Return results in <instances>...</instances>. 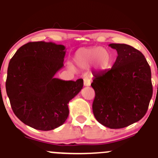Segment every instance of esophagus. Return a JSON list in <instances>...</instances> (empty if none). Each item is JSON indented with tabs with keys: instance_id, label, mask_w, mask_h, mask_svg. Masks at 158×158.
<instances>
[{
	"instance_id": "esophagus-1",
	"label": "esophagus",
	"mask_w": 158,
	"mask_h": 158,
	"mask_svg": "<svg viewBox=\"0 0 158 158\" xmlns=\"http://www.w3.org/2000/svg\"><path fill=\"white\" fill-rule=\"evenodd\" d=\"M83 82L85 86H89L91 85V79L89 77H85L83 79Z\"/></svg>"
}]
</instances>
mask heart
<instances>
[{"mask_svg":"<svg viewBox=\"0 0 158 158\" xmlns=\"http://www.w3.org/2000/svg\"><path fill=\"white\" fill-rule=\"evenodd\" d=\"M73 63L79 69H87L94 63L98 70H105L110 66L113 56L110 52L102 47L79 48L73 56Z\"/></svg>","mask_w":158,"mask_h":158,"instance_id":"heart-1","label":"heart"}]
</instances>
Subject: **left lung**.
Segmentation results:
<instances>
[{
  "label": "left lung",
  "mask_w": 158,
  "mask_h": 158,
  "mask_svg": "<svg viewBox=\"0 0 158 158\" xmlns=\"http://www.w3.org/2000/svg\"><path fill=\"white\" fill-rule=\"evenodd\" d=\"M117 52L110 69L94 75L93 112L110 129L126 127L141 120L153 94L151 71L144 56L131 45L110 44Z\"/></svg>",
  "instance_id": "1"
}]
</instances>
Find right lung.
<instances>
[{
    "label": "right lung",
    "instance_id": "right-lung-1",
    "mask_svg": "<svg viewBox=\"0 0 158 158\" xmlns=\"http://www.w3.org/2000/svg\"><path fill=\"white\" fill-rule=\"evenodd\" d=\"M65 47L52 42H28L9 62L6 91L12 110L34 129L51 131L69 116L68 104L83 86V79L55 78L63 67Z\"/></svg>",
    "mask_w": 158,
    "mask_h": 158
}]
</instances>
